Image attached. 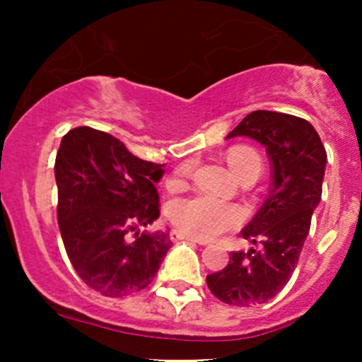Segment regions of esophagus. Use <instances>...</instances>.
Instances as JSON below:
<instances>
[{
    "label": "esophagus",
    "mask_w": 362,
    "mask_h": 362,
    "mask_svg": "<svg viewBox=\"0 0 362 362\" xmlns=\"http://www.w3.org/2000/svg\"><path fill=\"white\" fill-rule=\"evenodd\" d=\"M170 238H171V242H180V240H187V242H194V243H199V245H206V242H204V240L187 235V233L180 231V229H173V231L170 233Z\"/></svg>",
    "instance_id": "esophagus-1"
}]
</instances>
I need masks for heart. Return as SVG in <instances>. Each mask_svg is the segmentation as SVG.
Wrapping results in <instances>:
<instances>
[{"label":"heart","instance_id":"1","mask_svg":"<svg viewBox=\"0 0 362 362\" xmlns=\"http://www.w3.org/2000/svg\"><path fill=\"white\" fill-rule=\"evenodd\" d=\"M228 164L236 177L250 170L261 171V159L249 147H235L228 152ZM191 166H182L170 180L171 187L182 184ZM170 218L180 231L196 238H215L229 229L236 228L242 222V211L233 204L215 202V199L187 198L177 199L170 206Z\"/></svg>","mask_w":362,"mask_h":362}]
</instances>
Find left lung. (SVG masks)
Wrapping results in <instances>:
<instances>
[{
  "mask_svg": "<svg viewBox=\"0 0 362 362\" xmlns=\"http://www.w3.org/2000/svg\"><path fill=\"white\" fill-rule=\"evenodd\" d=\"M238 136L261 144L272 160V191L242 231L261 249L231 252L228 266L206 284L221 301L252 306L275 298L293 276L322 196L327 154L315 127L289 113L252 112L226 140Z\"/></svg>",
  "mask_w": 362,
  "mask_h": 362,
  "instance_id": "8db88e82",
  "label": "left lung"
}]
</instances>
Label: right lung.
<instances>
[{
    "label": "right lung",
    "instance_id": "1",
    "mask_svg": "<svg viewBox=\"0 0 362 362\" xmlns=\"http://www.w3.org/2000/svg\"><path fill=\"white\" fill-rule=\"evenodd\" d=\"M57 221L80 279L108 298L138 293L158 275L170 233H140L159 217L154 185L163 164L131 154L105 131L80 126L63 136L54 166Z\"/></svg>",
    "mask_w": 362,
    "mask_h": 362
}]
</instances>
